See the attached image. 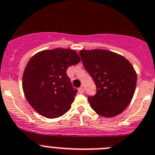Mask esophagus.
<instances>
[{
    "label": "esophagus",
    "instance_id": "esophagus-1",
    "mask_svg": "<svg viewBox=\"0 0 155 155\" xmlns=\"http://www.w3.org/2000/svg\"><path fill=\"white\" fill-rule=\"evenodd\" d=\"M78 91H79V93H84V88H83V86H81V87H79V89H78Z\"/></svg>",
    "mask_w": 155,
    "mask_h": 155
}]
</instances>
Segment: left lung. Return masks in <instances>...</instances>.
Listing matches in <instances>:
<instances>
[{
	"label": "left lung",
	"instance_id": "obj_1",
	"mask_svg": "<svg viewBox=\"0 0 155 155\" xmlns=\"http://www.w3.org/2000/svg\"><path fill=\"white\" fill-rule=\"evenodd\" d=\"M85 69L97 86V94L89 96L92 109L104 117H114L127 107L134 94L137 73L122 55L104 49L79 51Z\"/></svg>",
	"mask_w": 155,
	"mask_h": 155
}]
</instances>
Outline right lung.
<instances>
[{"label":"right lung","instance_id":"right-lung-1","mask_svg":"<svg viewBox=\"0 0 155 155\" xmlns=\"http://www.w3.org/2000/svg\"><path fill=\"white\" fill-rule=\"evenodd\" d=\"M81 61L69 48L44 50L28 62L22 78V88L30 105L47 118L61 117L69 110L77 90L72 86L66 70Z\"/></svg>","mask_w":155,"mask_h":155}]
</instances>
